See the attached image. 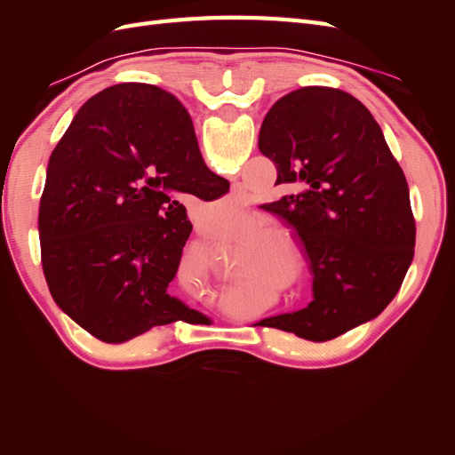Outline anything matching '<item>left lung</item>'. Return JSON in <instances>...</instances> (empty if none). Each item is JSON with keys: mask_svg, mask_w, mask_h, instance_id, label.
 <instances>
[{"mask_svg": "<svg viewBox=\"0 0 455 455\" xmlns=\"http://www.w3.org/2000/svg\"><path fill=\"white\" fill-rule=\"evenodd\" d=\"M258 148L294 194L264 203L292 226L311 261V304L261 321L326 341L391 304L414 259L410 189L378 121L355 96L304 87L271 106Z\"/></svg>", "mask_w": 455, "mask_h": 455, "instance_id": "1", "label": "left lung"}]
</instances>
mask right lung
<instances>
[{"instance_id": "1", "label": "right lung", "mask_w": 455, "mask_h": 455, "mask_svg": "<svg viewBox=\"0 0 455 455\" xmlns=\"http://www.w3.org/2000/svg\"><path fill=\"white\" fill-rule=\"evenodd\" d=\"M228 189L171 92L121 84L94 94L52 149L39 201L52 299L106 343L188 323L197 311L167 291L191 233L174 196L212 201Z\"/></svg>"}]
</instances>
